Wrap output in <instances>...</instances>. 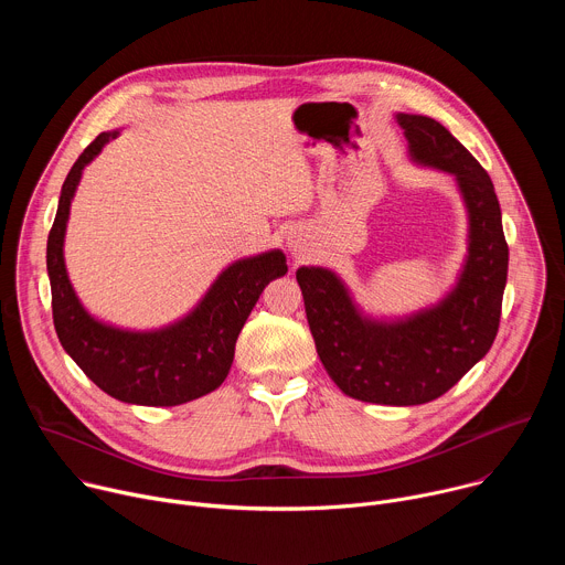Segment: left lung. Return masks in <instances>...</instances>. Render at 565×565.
Segmentation results:
<instances>
[{
  "label": "left lung",
  "instance_id": "1",
  "mask_svg": "<svg viewBox=\"0 0 565 565\" xmlns=\"http://www.w3.org/2000/svg\"><path fill=\"white\" fill-rule=\"evenodd\" d=\"M418 163L456 177L469 212V255L456 288L434 308L393 324L358 312L327 268H299L317 355L351 397L375 405H425L447 393L494 344L508 281V241L494 183L438 120L397 114Z\"/></svg>",
  "mask_w": 565,
  "mask_h": 565
}]
</instances>
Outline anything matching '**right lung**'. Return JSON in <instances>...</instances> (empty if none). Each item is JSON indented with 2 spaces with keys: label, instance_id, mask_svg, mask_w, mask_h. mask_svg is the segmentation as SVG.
Returning <instances> with one entry per match:
<instances>
[{
  "label": "right lung",
  "instance_id": "add662e5",
  "mask_svg": "<svg viewBox=\"0 0 565 565\" xmlns=\"http://www.w3.org/2000/svg\"><path fill=\"white\" fill-rule=\"evenodd\" d=\"M116 134H100L89 142L62 185L46 244L53 324L64 351L105 393L129 405L177 407L221 386L250 310L264 288L288 273V266L279 250L241 259L221 273L185 319L153 333H129L96 321L71 288L62 246L79 177Z\"/></svg>",
  "mask_w": 565,
  "mask_h": 565
}]
</instances>
